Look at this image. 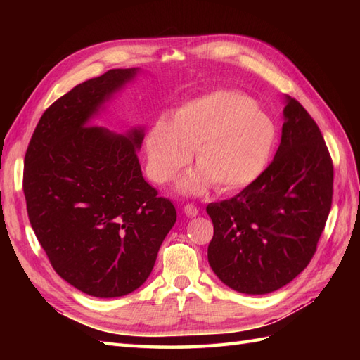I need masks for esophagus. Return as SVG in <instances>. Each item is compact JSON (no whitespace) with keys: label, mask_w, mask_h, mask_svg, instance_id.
<instances>
[{"label":"esophagus","mask_w":360,"mask_h":360,"mask_svg":"<svg viewBox=\"0 0 360 360\" xmlns=\"http://www.w3.org/2000/svg\"><path fill=\"white\" fill-rule=\"evenodd\" d=\"M184 213H186V215H187V217H190V218H193V217H196V215H198V213H200V210H198V207H196V205H195V204H192V202H190V204H187V205H186V207H184Z\"/></svg>","instance_id":"esophagus-1"}]
</instances>
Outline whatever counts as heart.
<instances>
[{
    "instance_id": "1",
    "label": "heart",
    "mask_w": 360,
    "mask_h": 360,
    "mask_svg": "<svg viewBox=\"0 0 360 360\" xmlns=\"http://www.w3.org/2000/svg\"><path fill=\"white\" fill-rule=\"evenodd\" d=\"M274 117L246 94L215 91L184 103L172 124L158 120L147 136L148 172L167 182L193 150L198 165L184 179V192H201L210 182L219 192H238L262 178L277 147Z\"/></svg>"
}]
</instances>
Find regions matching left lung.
<instances>
[{"label": "left lung", "instance_id": "obj_1", "mask_svg": "<svg viewBox=\"0 0 360 360\" xmlns=\"http://www.w3.org/2000/svg\"><path fill=\"white\" fill-rule=\"evenodd\" d=\"M275 158L262 178L231 200L210 202L209 264L243 294H269L288 285L317 250L333 202L334 168L309 112L286 96Z\"/></svg>", "mask_w": 360, "mask_h": 360}]
</instances>
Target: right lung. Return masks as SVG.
I'll list each match as a JSON object with an SVG mask.
<instances>
[{"instance_id":"1","label":"right lung","mask_w":360,"mask_h":360,"mask_svg":"<svg viewBox=\"0 0 360 360\" xmlns=\"http://www.w3.org/2000/svg\"><path fill=\"white\" fill-rule=\"evenodd\" d=\"M110 70L57 98L25 156L30 226L60 277L82 292L122 297L143 285L176 223L170 200L143 179V129L114 134L89 125L105 101L136 75Z\"/></svg>"}]
</instances>
